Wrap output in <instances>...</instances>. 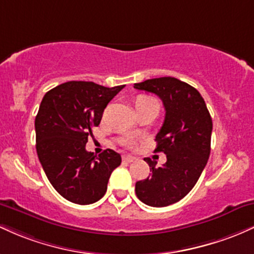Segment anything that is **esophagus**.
Returning <instances> with one entry per match:
<instances>
[{
  "label": "esophagus",
  "instance_id": "34e87169",
  "mask_svg": "<svg viewBox=\"0 0 254 254\" xmlns=\"http://www.w3.org/2000/svg\"><path fill=\"white\" fill-rule=\"evenodd\" d=\"M122 159H124L125 162H127V163H132V162H134L136 158L133 157V156H124Z\"/></svg>",
  "mask_w": 254,
  "mask_h": 254
}]
</instances>
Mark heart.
<instances>
[{"instance_id":"obj_1","label":"heart","mask_w":254,"mask_h":254,"mask_svg":"<svg viewBox=\"0 0 254 254\" xmlns=\"http://www.w3.org/2000/svg\"><path fill=\"white\" fill-rule=\"evenodd\" d=\"M150 101H155V99L151 98V97H147V96H140L138 99H136V103H140V102H150ZM127 145H128V146L132 147L133 145H134V142H133L132 140H128Z\"/></svg>"}]
</instances>
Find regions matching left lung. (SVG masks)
<instances>
[{
  "instance_id": "left-lung-1",
  "label": "left lung",
  "mask_w": 254,
  "mask_h": 254,
  "mask_svg": "<svg viewBox=\"0 0 254 254\" xmlns=\"http://www.w3.org/2000/svg\"><path fill=\"white\" fill-rule=\"evenodd\" d=\"M134 89L155 93L163 102L164 122L155 152L167 155L162 167L144 158L152 174L136 182L135 193L149 206H168L189 194L200 178L211 150L212 119L198 90L176 78L149 79Z\"/></svg>"
}]
</instances>
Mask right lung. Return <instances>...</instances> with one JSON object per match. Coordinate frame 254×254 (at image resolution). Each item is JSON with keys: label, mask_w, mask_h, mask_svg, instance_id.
<instances>
[{"label": "right lung", "mask_w": 254, "mask_h": 254, "mask_svg": "<svg viewBox=\"0 0 254 254\" xmlns=\"http://www.w3.org/2000/svg\"><path fill=\"white\" fill-rule=\"evenodd\" d=\"M124 87L68 81L43 97L35 121L37 155L54 189L72 203L98 201L113 170L121 164L114 150L96 156L85 146L108 103Z\"/></svg>", "instance_id": "obj_1"}]
</instances>
